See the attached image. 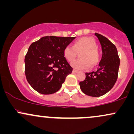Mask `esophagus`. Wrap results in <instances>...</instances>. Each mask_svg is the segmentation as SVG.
Returning <instances> with one entry per match:
<instances>
[{
    "label": "esophagus",
    "instance_id": "1",
    "mask_svg": "<svg viewBox=\"0 0 134 134\" xmlns=\"http://www.w3.org/2000/svg\"><path fill=\"white\" fill-rule=\"evenodd\" d=\"M78 72V71L77 70H75V69H74L73 70H72V73L73 74H76V73H77Z\"/></svg>",
    "mask_w": 134,
    "mask_h": 134
}]
</instances>
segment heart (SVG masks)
Listing matches in <instances>:
<instances>
[{
  "mask_svg": "<svg viewBox=\"0 0 134 134\" xmlns=\"http://www.w3.org/2000/svg\"><path fill=\"white\" fill-rule=\"evenodd\" d=\"M79 59L74 60L71 65L79 70H86L96 65L99 62V55L97 49L96 41L93 38L84 37L78 40L73 46H66L64 50V56L67 60L71 62L76 58L77 52L82 51Z\"/></svg>",
  "mask_w": 134,
  "mask_h": 134,
  "instance_id": "b5f03b06",
  "label": "heart"
}]
</instances>
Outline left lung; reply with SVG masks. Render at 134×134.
Masks as SVG:
<instances>
[{"instance_id": "left-lung-1", "label": "left lung", "mask_w": 134, "mask_h": 134, "mask_svg": "<svg viewBox=\"0 0 134 134\" xmlns=\"http://www.w3.org/2000/svg\"><path fill=\"white\" fill-rule=\"evenodd\" d=\"M102 48V57L96 71L86 73V79L79 82L84 94L93 97L105 94L111 90L118 78L120 58L115 44L103 35L95 33Z\"/></svg>"}]
</instances>
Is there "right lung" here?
<instances>
[{"label": "right lung", "mask_w": 134, "mask_h": 134, "mask_svg": "<svg viewBox=\"0 0 134 134\" xmlns=\"http://www.w3.org/2000/svg\"><path fill=\"white\" fill-rule=\"evenodd\" d=\"M76 37L47 36L32 43L24 58L29 84L43 94H51L62 87L72 67L64 56V50Z\"/></svg>", "instance_id": "right-lung-1"}]
</instances>
